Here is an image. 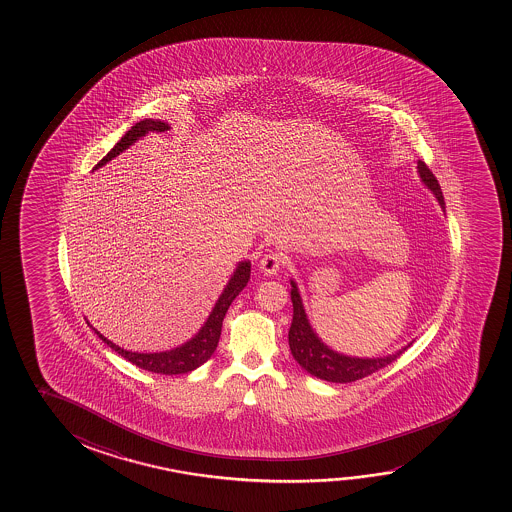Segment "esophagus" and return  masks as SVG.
<instances>
[{
  "mask_svg": "<svg viewBox=\"0 0 512 512\" xmlns=\"http://www.w3.org/2000/svg\"><path fill=\"white\" fill-rule=\"evenodd\" d=\"M281 266H283V257H281L280 253H266L259 262V269L266 276H273V274L278 273Z\"/></svg>",
  "mask_w": 512,
  "mask_h": 512,
  "instance_id": "obj_1",
  "label": "esophagus"
}]
</instances>
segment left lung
Wrapping results in <instances>:
<instances>
[{"instance_id": "8db88e82", "label": "left lung", "mask_w": 512, "mask_h": 512, "mask_svg": "<svg viewBox=\"0 0 512 512\" xmlns=\"http://www.w3.org/2000/svg\"><path fill=\"white\" fill-rule=\"evenodd\" d=\"M418 175H420L421 182L425 183V187L434 194L437 203L441 204V208L444 210L446 206H444L441 185L437 182L434 173L427 168L425 162L418 161ZM290 285H292L290 297L294 304V318H292V325L288 330V344H290V351L294 355L295 362L301 365L304 371H308L311 376L329 381V383H351V381L365 378L372 372L392 364L400 353H404L409 348L411 343L404 346L402 350L395 351L392 355L372 358L350 357V355L332 350L330 346L323 343L315 329L311 327L297 283L290 280Z\"/></svg>"}]
</instances>
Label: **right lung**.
Wrapping results in <instances>:
<instances>
[{"mask_svg": "<svg viewBox=\"0 0 512 512\" xmlns=\"http://www.w3.org/2000/svg\"><path fill=\"white\" fill-rule=\"evenodd\" d=\"M168 129L169 124L164 122V120L145 119L136 122L120 138L119 143L96 164L94 169L105 166L106 162L115 159L117 155L122 154L124 150L134 145L143 136H147L148 133H164ZM250 267H252L250 260L239 262L238 267L232 273L231 280L227 281L224 292L220 294L218 301L215 302V306L211 309L210 316L203 323V327L197 330L196 336L190 337L187 343L180 344V346H176L173 350L159 351V353H138V351L124 350V348H120L119 344L108 341L99 330L92 327L91 323L87 322V325L96 332V336L106 346H110L115 353H119L120 357L126 358L127 362H131V364L140 367V369L157 372V374H166V376L194 371L199 365H203L206 360H210L211 355L217 350L225 313H227V309L231 306L232 301L238 297L239 292L246 287V283L250 280Z\"/></svg>", "mask_w": 512, "mask_h": 512, "instance_id": "1", "label": "right lung"}]
</instances>
